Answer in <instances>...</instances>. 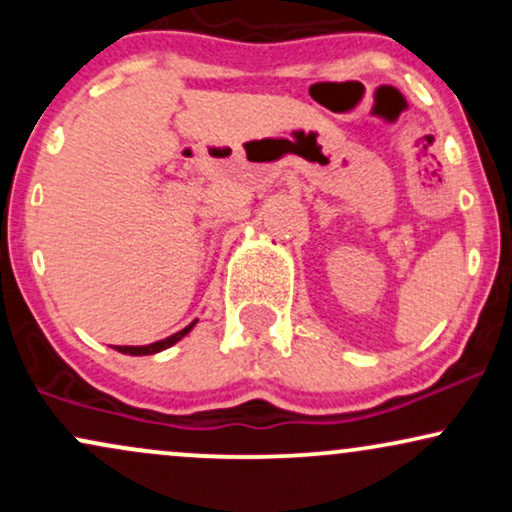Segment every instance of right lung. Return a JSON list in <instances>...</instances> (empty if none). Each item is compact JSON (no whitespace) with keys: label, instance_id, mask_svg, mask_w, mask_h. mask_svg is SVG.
<instances>
[{"label":"right lung","instance_id":"add662e5","mask_svg":"<svg viewBox=\"0 0 512 512\" xmlns=\"http://www.w3.org/2000/svg\"><path fill=\"white\" fill-rule=\"evenodd\" d=\"M195 322H197V320H195ZM195 322H190V325H187L185 330H180V332L170 334V337H166V339H161V342L146 344V346H115V349L120 351V354H129V356H149V354H156V351H163V349H168V346H173L175 342H180V339L185 337V334L190 332L192 327H195Z\"/></svg>","mask_w":512,"mask_h":512}]
</instances>
